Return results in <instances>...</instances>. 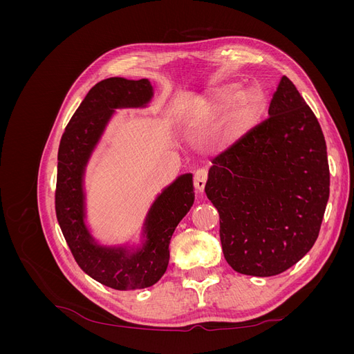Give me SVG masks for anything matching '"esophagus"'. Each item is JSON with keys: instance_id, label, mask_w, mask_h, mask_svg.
Masks as SVG:
<instances>
[{"instance_id": "esophagus-1", "label": "esophagus", "mask_w": 354, "mask_h": 354, "mask_svg": "<svg viewBox=\"0 0 354 354\" xmlns=\"http://www.w3.org/2000/svg\"><path fill=\"white\" fill-rule=\"evenodd\" d=\"M207 180H208V171L205 168H199V169L195 171L194 183H195V187H196L199 194H202V192H203V187H205Z\"/></svg>"}]
</instances>
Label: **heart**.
Masks as SVG:
<instances>
[{
  "mask_svg": "<svg viewBox=\"0 0 354 354\" xmlns=\"http://www.w3.org/2000/svg\"><path fill=\"white\" fill-rule=\"evenodd\" d=\"M264 106V95L259 87H248L242 91L238 87L223 88L209 104L216 113L233 111V122L238 128L250 127L260 116Z\"/></svg>",
  "mask_w": 354,
  "mask_h": 354,
  "instance_id": "b5f03b06",
  "label": "heart"
}]
</instances>
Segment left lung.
I'll use <instances>...</instances> for the list:
<instances>
[{"instance_id":"8db88e82","label":"left lung","mask_w":354,"mask_h":354,"mask_svg":"<svg viewBox=\"0 0 354 354\" xmlns=\"http://www.w3.org/2000/svg\"><path fill=\"white\" fill-rule=\"evenodd\" d=\"M269 118L211 159L205 194L220 214L234 272L274 276L315 245L329 198L326 143L317 118L282 77Z\"/></svg>"}]
</instances>
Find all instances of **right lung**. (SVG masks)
<instances>
[{
	"label": "right lung",
	"instance_id": "1",
	"mask_svg": "<svg viewBox=\"0 0 354 354\" xmlns=\"http://www.w3.org/2000/svg\"><path fill=\"white\" fill-rule=\"evenodd\" d=\"M152 95L147 80L108 78L97 82L72 115L59 145L55 205L63 236L81 269L94 281L120 291L155 285L167 270L169 241L194 205L192 174L178 177L158 198L146 221L147 243L134 254L102 248L84 224L82 171L112 109L143 106Z\"/></svg>",
	"mask_w": 354,
	"mask_h": 354
}]
</instances>
